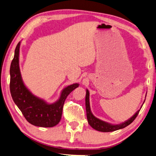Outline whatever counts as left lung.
Listing matches in <instances>:
<instances>
[{"instance_id": "left-lung-1", "label": "left lung", "mask_w": 156, "mask_h": 156, "mask_svg": "<svg viewBox=\"0 0 156 156\" xmlns=\"http://www.w3.org/2000/svg\"><path fill=\"white\" fill-rule=\"evenodd\" d=\"M144 102H145V101H144ZM85 105H86L87 117V120H88V122H89V124L93 127V129L98 130V131L102 132H114V131H116V130L124 128V127L129 126L130 123H132L133 121H134L136 117H137L138 112H139L140 110V109L138 110V111L136 112L131 118H129L128 120L124 121V122L121 123L120 124L113 125V124L107 123V122H105V121L99 119L95 117V116L93 115L90 108L89 92V90H88V89H87L86 98H85Z\"/></svg>"}]
</instances>
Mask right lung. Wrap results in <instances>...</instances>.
<instances>
[{
	"mask_svg": "<svg viewBox=\"0 0 156 156\" xmlns=\"http://www.w3.org/2000/svg\"><path fill=\"white\" fill-rule=\"evenodd\" d=\"M20 41L17 45L10 67V92L11 97L28 122L33 126L52 127L61 121L63 104L69 93L78 87L75 83L62 90L60 98L52 104L33 95L24 85L19 66Z\"/></svg>",
	"mask_w": 156,
	"mask_h": 156,
	"instance_id": "add662e5",
	"label": "right lung"
}]
</instances>
